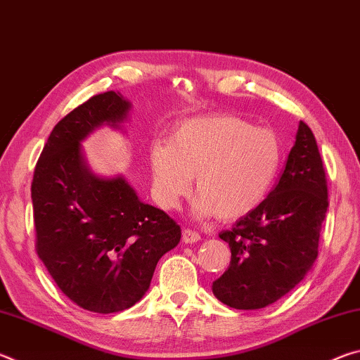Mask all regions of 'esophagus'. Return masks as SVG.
Returning <instances> with one entry per match:
<instances>
[{
    "label": "esophagus",
    "instance_id": "34e87169",
    "mask_svg": "<svg viewBox=\"0 0 360 360\" xmlns=\"http://www.w3.org/2000/svg\"><path fill=\"white\" fill-rule=\"evenodd\" d=\"M182 241H184L186 245H193V243L200 241V235L197 233V231L186 229L184 231H182Z\"/></svg>",
    "mask_w": 360,
    "mask_h": 360
}]
</instances>
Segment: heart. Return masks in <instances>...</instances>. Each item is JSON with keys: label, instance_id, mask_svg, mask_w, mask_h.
<instances>
[{"label": "heart", "instance_id": "heart-1", "mask_svg": "<svg viewBox=\"0 0 360 360\" xmlns=\"http://www.w3.org/2000/svg\"><path fill=\"white\" fill-rule=\"evenodd\" d=\"M152 197L172 211L191 192L195 211L236 221L257 210L275 187L283 165V143L271 129H259L235 114H211L181 122L168 143L149 149Z\"/></svg>", "mask_w": 360, "mask_h": 360}]
</instances>
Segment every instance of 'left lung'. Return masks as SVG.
Instances as JSON below:
<instances>
[{
  "mask_svg": "<svg viewBox=\"0 0 360 360\" xmlns=\"http://www.w3.org/2000/svg\"><path fill=\"white\" fill-rule=\"evenodd\" d=\"M327 208L318 143L300 122L276 187L257 210L219 233L229 243L231 262L212 283L217 300L235 309H259L294 289L318 257Z\"/></svg>",
  "mask_w": 360,
  "mask_h": 360,
  "instance_id": "1",
  "label": "left lung"
}]
</instances>
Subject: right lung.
<instances>
[{
  "instance_id": "right-lung-1",
  "label": "right lung",
  "mask_w": 360,
  "mask_h": 360,
  "mask_svg": "<svg viewBox=\"0 0 360 360\" xmlns=\"http://www.w3.org/2000/svg\"><path fill=\"white\" fill-rule=\"evenodd\" d=\"M131 103L95 95L58 122L34 169L38 255L60 290L87 311H124L141 300L163 254L181 241L167 212L139 200L122 174L92 172L82 143L101 127L124 131Z\"/></svg>"
}]
</instances>
